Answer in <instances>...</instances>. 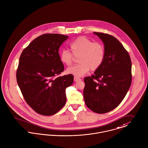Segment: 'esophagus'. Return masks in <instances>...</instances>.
<instances>
[{
	"instance_id": "34e87169",
	"label": "esophagus",
	"mask_w": 148,
	"mask_h": 148,
	"mask_svg": "<svg viewBox=\"0 0 148 148\" xmlns=\"http://www.w3.org/2000/svg\"><path fill=\"white\" fill-rule=\"evenodd\" d=\"M74 81H75V82H77V81H81V78H78V77H74Z\"/></svg>"
}]
</instances>
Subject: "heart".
<instances>
[{"label":"heart","mask_w":148,"mask_h":148,"mask_svg":"<svg viewBox=\"0 0 148 148\" xmlns=\"http://www.w3.org/2000/svg\"><path fill=\"white\" fill-rule=\"evenodd\" d=\"M71 53L67 50H62L60 58L62 64L66 66L72 65L74 56L77 57L79 64L71 66L66 70V73L76 77H82L91 69L97 70L103 62L105 49L103 45L92 41L86 37H79L69 45Z\"/></svg>","instance_id":"heart-1"}]
</instances>
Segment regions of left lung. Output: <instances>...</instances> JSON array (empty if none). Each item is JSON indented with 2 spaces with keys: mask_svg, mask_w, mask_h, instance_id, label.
Returning <instances> with one entry per match:
<instances>
[{
  "mask_svg": "<svg viewBox=\"0 0 148 148\" xmlns=\"http://www.w3.org/2000/svg\"><path fill=\"white\" fill-rule=\"evenodd\" d=\"M104 44L103 64L91 77H85L83 97L93 112L105 114L116 108L125 97L131 84L130 54L112 35L94 32Z\"/></svg>",
  "mask_w": 148,
  "mask_h": 148,
  "instance_id": "1",
  "label": "left lung"
}]
</instances>
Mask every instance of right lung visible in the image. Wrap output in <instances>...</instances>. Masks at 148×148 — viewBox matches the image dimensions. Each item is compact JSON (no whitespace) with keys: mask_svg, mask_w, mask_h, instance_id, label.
<instances>
[{"mask_svg":"<svg viewBox=\"0 0 148 148\" xmlns=\"http://www.w3.org/2000/svg\"><path fill=\"white\" fill-rule=\"evenodd\" d=\"M69 36L42 34L22 51L16 80L27 103L40 115L57 113L65 104L66 88L73 84L72 74L59 76L64 70L58 53Z\"/></svg>","mask_w":148,"mask_h":148,"instance_id":"add662e5","label":"right lung"}]
</instances>
